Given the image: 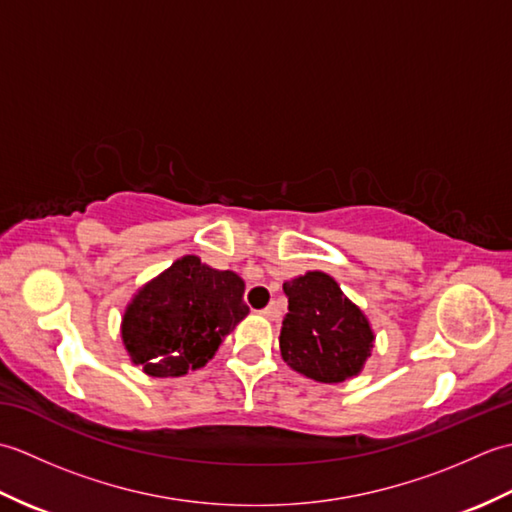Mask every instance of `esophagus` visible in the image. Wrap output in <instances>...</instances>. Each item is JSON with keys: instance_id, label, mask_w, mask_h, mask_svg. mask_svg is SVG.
<instances>
[{"instance_id": "34e87169", "label": "esophagus", "mask_w": 512, "mask_h": 512, "mask_svg": "<svg viewBox=\"0 0 512 512\" xmlns=\"http://www.w3.org/2000/svg\"><path fill=\"white\" fill-rule=\"evenodd\" d=\"M262 314H264L266 319H270V321H277L281 312H279V308L275 306V303H270V306H266V308L262 310Z\"/></svg>"}]
</instances>
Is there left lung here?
<instances>
[{
	"instance_id": "left-lung-1",
	"label": "left lung",
	"mask_w": 512,
	"mask_h": 512,
	"mask_svg": "<svg viewBox=\"0 0 512 512\" xmlns=\"http://www.w3.org/2000/svg\"><path fill=\"white\" fill-rule=\"evenodd\" d=\"M284 292L288 314L279 334L284 361L317 383H343L361 374L372 356L374 330L339 284L310 270L286 281Z\"/></svg>"
}]
</instances>
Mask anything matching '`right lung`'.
Returning a JSON list of instances; mask_svg holds the SVG:
<instances>
[{
    "mask_svg": "<svg viewBox=\"0 0 512 512\" xmlns=\"http://www.w3.org/2000/svg\"><path fill=\"white\" fill-rule=\"evenodd\" d=\"M246 314L242 277L184 255L136 292L123 314L121 336L145 374L184 376L209 363Z\"/></svg>",
    "mask_w": 512,
    "mask_h": 512,
    "instance_id": "obj_1",
    "label": "right lung"
}]
</instances>
